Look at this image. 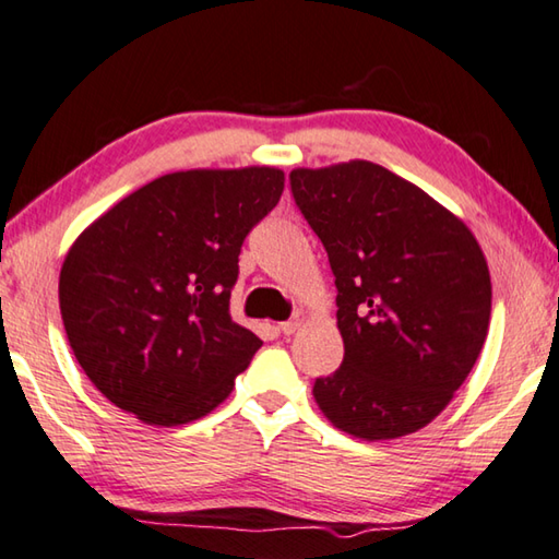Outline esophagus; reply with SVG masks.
Listing matches in <instances>:
<instances>
[{"mask_svg":"<svg viewBox=\"0 0 559 559\" xmlns=\"http://www.w3.org/2000/svg\"><path fill=\"white\" fill-rule=\"evenodd\" d=\"M305 319H307L305 311H295V317H292L289 321H282V324H280V331H282V334H285V336L295 334V331H297L301 324H305Z\"/></svg>","mask_w":559,"mask_h":559,"instance_id":"esophagus-1","label":"esophagus"}]
</instances>
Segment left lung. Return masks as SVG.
<instances>
[{"instance_id":"obj_1","label":"left lung","mask_w":559,"mask_h":559,"mask_svg":"<svg viewBox=\"0 0 559 559\" xmlns=\"http://www.w3.org/2000/svg\"><path fill=\"white\" fill-rule=\"evenodd\" d=\"M292 195L336 277L344 364L314 400L368 442L432 423L472 373L491 319L474 233L419 186L354 159L289 174Z\"/></svg>"}]
</instances>
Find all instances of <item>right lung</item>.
Wrapping results in <instances>:
<instances>
[{
	"instance_id": "add662e5",
	"label": "right lung",
	"mask_w": 559,
	"mask_h": 559,
	"mask_svg": "<svg viewBox=\"0 0 559 559\" xmlns=\"http://www.w3.org/2000/svg\"><path fill=\"white\" fill-rule=\"evenodd\" d=\"M282 191L274 166L174 171L78 235L58 301L75 360L112 405L176 427L230 395L262 346L230 317L238 254Z\"/></svg>"
}]
</instances>
